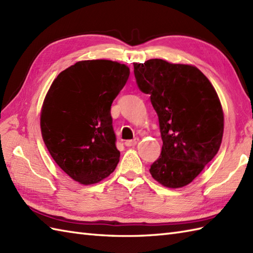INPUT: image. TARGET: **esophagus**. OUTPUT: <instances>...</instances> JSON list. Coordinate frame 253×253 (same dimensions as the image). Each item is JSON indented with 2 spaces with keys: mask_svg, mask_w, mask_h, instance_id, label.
<instances>
[{
  "mask_svg": "<svg viewBox=\"0 0 253 253\" xmlns=\"http://www.w3.org/2000/svg\"><path fill=\"white\" fill-rule=\"evenodd\" d=\"M138 141H139L138 138H133L132 140H126L125 141V146L126 147H133V146H136V144L138 143Z\"/></svg>",
  "mask_w": 253,
  "mask_h": 253,
  "instance_id": "34e87169",
  "label": "esophagus"
}]
</instances>
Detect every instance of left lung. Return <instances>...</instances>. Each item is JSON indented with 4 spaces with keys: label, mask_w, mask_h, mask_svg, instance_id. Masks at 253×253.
I'll use <instances>...</instances> for the list:
<instances>
[{
    "label": "left lung",
    "mask_w": 253,
    "mask_h": 253,
    "mask_svg": "<svg viewBox=\"0 0 253 253\" xmlns=\"http://www.w3.org/2000/svg\"><path fill=\"white\" fill-rule=\"evenodd\" d=\"M133 73L150 95L163 141L150 173L169 188L190 184L222 143L224 114L215 89L197 67L160 58L133 64Z\"/></svg>",
    "instance_id": "left-lung-1"
}]
</instances>
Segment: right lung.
Returning <instances> with one entry per match:
<instances>
[{"instance_id":"add662e5","label":"right lung","mask_w":253,"mask_h":253,"mask_svg":"<svg viewBox=\"0 0 253 253\" xmlns=\"http://www.w3.org/2000/svg\"><path fill=\"white\" fill-rule=\"evenodd\" d=\"M128 77L124 64L82 61L63 71L47 91L42 138L56 164L80 184L104 179L120 161L111 106Z\"/></svg>"}]
</instances>
